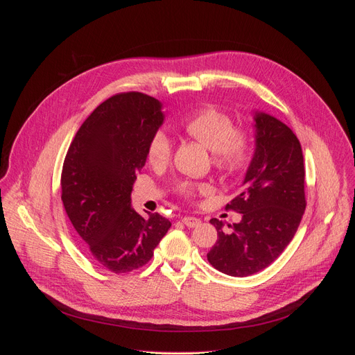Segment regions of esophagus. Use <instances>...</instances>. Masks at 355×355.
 I'll return each instance as SVG.
<instances>
[{"label":"esophagus","mask_w":355,"mask_h":355,"mask_svg":"<svg viewBox=\"0 0 355 355\" xmlns=\"http://www.w3.org/2000/svg\"><path fill=\"white\" fill-rule=\"evenodd\" d=\"M182 223L187 227H190V229H193V227H198L200 225H201V220L200 218H197V217H184L182 218Z\"/></svg>","instance_id":"esophagus-1"}]
</instances>
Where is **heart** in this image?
<instances>
[{
	"instance_id": "1",
	"label": "heart",
	"mask_w": 355,
	"mask_h": 355,
	"mask_svg": "<svg viewBox=\"0 0 355 355\" xmlns=\"http://www.w3.org/2000/svg\"><path fill=\"white\" fill-rule=\"evenodd\" d=\"M187 134L202 142L213 153L214 164L221 170H236L248 155V139L234 130L232 119L216 109H204L185 119ZM171 141L164 130H157L148 142L146 155L153 165H164L171 157ZM204 187H201L202 190ZM184 194H191L193 187L184 182L180 185Z\"/></svg>"
}]
</instances>
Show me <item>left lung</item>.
Masks as SVG:
<instances>
[{
    "instance_id": "obj_1",
    "label": "left lung",
    "mask_w": 355,
    "mask_h": 355,
    "mask_svg": "<svg viewBox=\"0 0 355 355\" xmlns=\"http://www.w3.org/2000/svg\"><path fill=\"white\" fill-rule=\"evenodd\" d=\"M254 153L241 191L227 204L240 223L225 229L211 218L217 241L207 253L213 268L234 277L268 268L295 236L305 211L304 155L293 130L277 118L253 110Z\"/></svg>"
}]
</instances>
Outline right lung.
<instances>
[{
  "label": "right lung",
  "mask_w": 355,
  "mask_h": 355,
  "mask_svg": "<svg viewBox=\"0 0 355 355\" xmlns=\"http://www.w3.org/2000/svg\"><path fill=\"white\" fill-rule=\"evenodd\" d=\"M164 119L158 99L139 92L115 95L82 123L64 158V210L92 257L114 273L148 263L171 227L158 213L138 214L130 198L148 142Z\"/></svg>",
  "instance_id": "right-lung-1"
}]
</instances>
